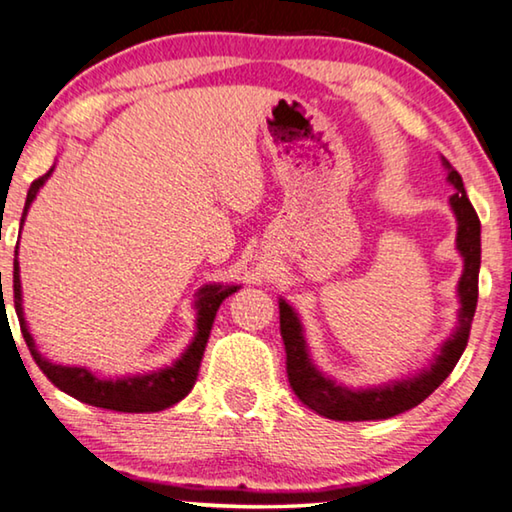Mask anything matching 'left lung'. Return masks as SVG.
Returning <instances> with one entry per match:
<instances>
[{
    "instance_id": "obj_1",
    "label": "left lung",
    "mask_w": 512,
    "mask_h": 512,
    "mask_svg": "<svg viewBox=\"0 0 512 512\" xmlns=\"http://www.w3.org/2000/svg\"><path fill=\"white\" fill-rule=\"evenodd\" d=\"M444 169L448 171V183L455 187L451 196V208L458 219V251L465 258V270L458 283L460 313L455 334L442 345L435 361L419 375L398 380L384 387L373 389H348L343 384L322 375L309 359L306 341L302 334V322L288 306L286 300H279V322L281 338L286 345V371L288 382L295 396L320 416L334 421H375L389 419V416L403 414L423 403L439 384H442L458 364L462 352L467 348L471 320L476 313L478 302V270H481V222L469 196L462 185V176L451 167V162L442 157Z\"/></svg>"
}]
</instances>
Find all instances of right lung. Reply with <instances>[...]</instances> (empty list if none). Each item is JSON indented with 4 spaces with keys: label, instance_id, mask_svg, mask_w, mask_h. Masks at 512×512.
Returning <instances> with one entry per match:
<instances>
[{
    "label": "right lung",
    "instance_id": "obj_1",
    "mask_svg": "<svg viewBox=\"0 0 512 512\" xmlns=\"http://www.w3.org/2000/svg\"><path fill=\"white\" fill-rule=\"evenodd\" d=\"M54 171V167L47 171L45 176L36 178L31 183L25 201V210H22L20 229L22 222H25L27 210L31 201L36 199L38 190H41L43 183ZM238 286H206L199 290V300H196V334L194 341L187 345L183 357L176 359L174 364L167 368H160L155 373H144V375H132V377H116V380H105V377H96L89 368L80 366H61L52 364L41 352L36 350L34 338H31L25 320V311H22V288H20V263H18V245H15V261H13V304L15 313H18L22 336H25L27 348L31 357L38 364V368L45 373L47 380H50L54 387H59L68 396L82 400L86 405L102 407V410H114V412H160L167 410V407L176 405L178 400H183L187 393L192 391L196 375H199V366L203 359V350H206L212 322H215L217 309L226 297L235 293Z\"/></svg>",
    "mask_w": 512,
    "mask_h": 512
}]
</instances>
